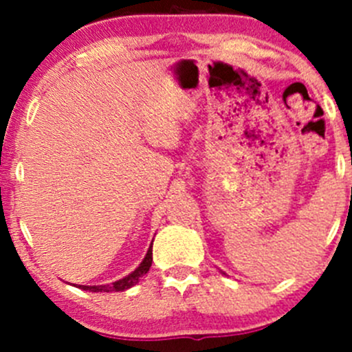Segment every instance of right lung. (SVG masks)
I'll return each instance as SVG.
<instances>
[{"mask_svg": "<svg viewBox=\"0 0 352 352\" xmlns=\"http://www.w3.org/2000/svg\"><path fill=\"white\" fill-rule=\"evenodd\" d=\"M151 245H153V243H151ZM151 262H153V254H151V247H150V248H148L146 257H144V261L141 262L140 267H138L136 271L131 272L129 276H126V278L119 279V281L112 283V285L80 286V287H81V289H85V291H91V293H110V291H124V289H129V287H133L134 285H138V283H140V278H143V276L146 274L148 271H150Z\"/></svg>", "mask_w": 352, "mask_h": 352, "instance_id": "obj_1", "label": "right lung"}]
</instances>
